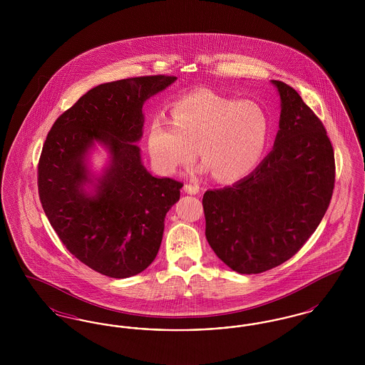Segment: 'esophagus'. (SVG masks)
<instances>
[{
  "mask_svg": "<svg viewBox=\"0 0 365 365\" xmlns=\"http://www.w3.org/2000/svg\"><path fill=\"white\" fill-rule=\"evenodd\" d=\"M185 191H186L187 194H198V192H200V186L191 185V183H186V185H185Z\"/></svg>",
  "mask_w": 365,
  "mask_h": 365,
  "instance_id": "obj_1",
  "label": "esophagus"
}]
</instances>
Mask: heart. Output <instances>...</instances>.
Listing matches in <instances>:
<instances>
[{"label":"heart","instance_id":"obj_1","mask_svg":"<svg viewBox=\"0 0 365 365\" xmlns=\"http://www.w3.org/2000/svg\"><path fill=\"white\" fill-rule=\"evenodd\" d=\"M171 120L156 116L148 131V150L165 174L187 167L198 155L204 170L220 182H237L252 174L264 156L271 122L252 100L238 101L209 88L175 100Z\"/></svg>","mask_w":365,"mask_h":365}]
</instances>
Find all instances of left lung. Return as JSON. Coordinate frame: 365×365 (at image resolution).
<instances>
[{"label":"left lung","mask_w":365,"mask_h":365,"mask_svg":"<svg viewBox=\"0 0 365 365\" xmlns=\"http://www.w3.org/2000/svg\"><path fill=\"white\" fill-rule=\"evenodd\" d=\"M278 87L282 110L272 152L232 186L202 197L205 235L240 274L292 259L320 225L335 183L334 149L322 120L293 87Z\"/></svg>","instance_id":"left-lung-1"}]
</instances>
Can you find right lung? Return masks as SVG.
<instances>
[{"mask_svg": "<svg viewBox=\"0 0 365 365\" xmlns=\"http://www.w3.org/2000/svg\"><path fill=\"white\" fill-rule=\"evenodd\" d=\"M149 75L88 90L48 133L38 163V194L51 225L78 260L109 278L134 277L156 259L164 219L182 182L155 178L140 163L142 105L174 82ZM94 140L108 145L111 167L91 197L83 156Z\"/></svg>", "mask_w": 365, "mask_h": 365, "instance_id": "add662e5", "label": "right lung"}]
</instances>
